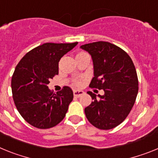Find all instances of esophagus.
Segmentation results:
<instances>
[{
    "label": "esophagus",
    "instance_id": "esophagus-1",
    "mask_svg": "<svg viewBox=\"0 0 158 158\" xmlns=\"http://www.w3.org/2000/svg\"><path fill=\"white\" fill-rule=\"evenodd\" d=\"M73 94H74V96H75V97H80L81 95H83V94H84V92H83V90H75L73 91Z\"/></svg>",
    "mask_w": 158,
    "mask_h": 158
}]
</instances>
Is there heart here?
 Here are the masks:
<instances>
[{"instance_id":"b5f03b06","label":"heart","mask_w":158,"mask_h":158,"mask_svg":"<svg viewBox=\"0 0 158 158\" xmlns=\"http://www.w3.org/2000/svg\"><path fill=\"white\" fill-rule=\"evenodd\" d=\"M83 54H86V52H79L77 56H79V55H83ZM83 81L82 80V79H77V80H75V82H74V84H75L76 87H81V86L83 85Z\"/></svg>"}]
</instances>
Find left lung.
I'll list each match as a JSON object with an SVG mask.
<instances>
[{"label": "left lung", "instance_id": "8db88e82", "mask_svg": "<svg viewBox=\"0 0 158 158\" xmlns=\"http://www.w3.org/2000/svg\"><path fill=\"white\" fill-rule=\"evenodd\" d=\"M92 57L94 77L89 87L104 90L103 95L91 91L93 102L85 108L87 120L96 128L110 130L127 118L138 92V79L132 60L119 47L105 41L80 47Z\"/></svg>", "mask_w": 158, "mask_h": 158}]
</instances>
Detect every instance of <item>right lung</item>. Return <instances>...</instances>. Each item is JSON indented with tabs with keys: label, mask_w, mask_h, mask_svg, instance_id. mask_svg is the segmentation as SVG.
<instances>
[{
	"label": "right lung",
	"mask_w": 158,
	"mask_h": 158,
	"mask_svg": "<svg viewBox=\"0 0 158 158\" xmlns=\"http://www.w3.org/2000/svg\"><path fill=\"white\" fill-rule=\"evenodd\" d=\"M77 44H44L29 51L16 65L11 82L13 101L23 118L34 127L52 128L65 117L73 91L65 86L53 94L48 84L59 74L60 59Z\"/></svg>",
	"instance_id": "obj_1"
}]
</instances>
